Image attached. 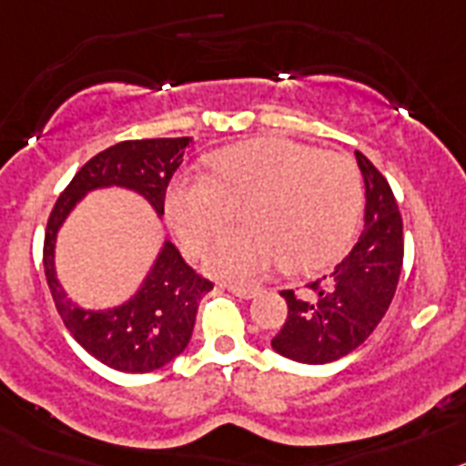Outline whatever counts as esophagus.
Returning <instances> with one entry per match:
<instances>
[{
  "mask_svg": "<svg viewBox=\"0 0 466 466\" xmlns=\"http://www.w3.org/2000/svg\"><path fill=\"white\" fill-rule=\"evenodd\" d=\"M225 288H228L232 295L241 297V299H250V297H255L259 292L258 288H253V285H243V283H228Z\"/></svg>",
  "mask_w": 466,
  "mask_h": 466,
  "instance_id": "34e87169",
  "label": "esophagus"
}]
</instances>
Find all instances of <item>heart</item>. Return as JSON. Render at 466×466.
<instances>
[{
	"label": "heart",
	"instance_id": "obj_1",
	"mask_svg": "<svg viewBox=\"0 0 466 466\" xmlns=\"http://www.w3.org/2000/svg\"><path fill=\"white\" fill-rule=\"evenodd\" d=\"M211 171L176 176L165 207L190 255H202L241 208L246 228L218 238L207 255L220 276L250 280L279 262L288 271L316 269L358 229L362 174L343 153L274 137L218 150Z\"/></svg>",
	"mask_w": 466,
	"mask_h": 466
}]
</instances>
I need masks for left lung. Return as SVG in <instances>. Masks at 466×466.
<instances>
[{"label": "left lung", "instance_id": "left-lung-1", "mask_svg": "<svg viewBox=\"0 0 466 466\" xmlns=\"http://www.w3.org/2000/svg\"><path fill=\"white\" fill-rule=\"evenodd\" d=\"M367 187L364 229L353 250L309 292L283 290L288 318L271 339L276 353L304 364H325L353 353L383 320L400 283L404 228L385 176L355 150Z\"/></svg>", "mask_w": 466, "mask_h": 466}]
</instances>
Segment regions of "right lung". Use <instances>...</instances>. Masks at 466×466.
I'll use <instances>...</instances> for the list:
<instances>
[{"label":"right lung","mask_w":466,"mask_h":466,"mask_svg":"<svg viewBox=\"0 0 466 466\" xmlns=\"http://www.w3.org/2000/svg\"><path fill=\"white\" fill-rule=\"evenodd\" d=\"M190 141V137L134 139L102 150L76 171L57 197L46 225L44 271L62 322L92 358L127 374H146L165 367L186 350L195 327L197 306L213 283L197 274L174 243L167 241L134 299L108 311H83L66 299L56 279L53 253L57 229L87 190L108 186L137 190L162 216L167 186L181 167Z\"/></svg>","instance_id":"1"}]
</instances>
